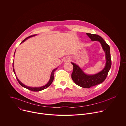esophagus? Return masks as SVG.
<instances>
[{
    "label": "esophagus",
    "instance_id": "1",
    "mask_svg": "<svg viewBox=\"0 0 126 126\" xmlns=\"http://www.w3.org/2000/svg\"><path fill=\"white\" fill-rule=\"evenodd\" d=\"M70 59H70V57H66V58H65V59L64 60V62H69L70 61Z\"/></svg>",
    "mask_w": 126,
    "mask_h": 126
}]
</instances>
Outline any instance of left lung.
I'll list each match as a JSON object with an SVG mask.
<instances>
[{"instance_id":"1","label":"left lung","mask_w":126,"mask_h":126,"mask_svg":"<svg viewBox=\"0 0 126 126\" xmlns=\"http://www.w3.org/2000/svg\"><path fill=\"white\" fill-rule=\"evenodd\" d=\"M92 41H97L100 42L102 47L105 53L106 60V64L103 69L99 73L89 75L85 73L76 64L71 62L73 66V72L71 77L73 82L77 85L85 88H89L103 82L111 67L112 62L110 54V48L109 45L99 35L86 33Z\"/></svg>"}]
</instances>
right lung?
Segmentation results:
<instances>
[{
  "mask_svg": "<svg viewBox=\"0 0 126 126\" xmlns=\"http://www.w3.org/2000/svg\"><path fill=\"white\" fill-rule=\"evenodd\" d=\"M36 35H31V36H29V37H27V38H26L24 40H23L22 42H21V43H23V42H24L25 41H26L28 38H30V37H33V36H36ZM14 54H15V52H14ZM57 68H55V69H54L53 71H52V72H51V76H50V80H49V82H48V83L47 84H46L45 85H44V86H41V87H28V86H26V85H25L24 84H23L22 82H21L19 80V79H18V78H17V76L16 75V74H15V71H14V68H13V72H14V74H15V77H16V79H17V81H18V82H19V83L20 84V85L21 86H22L23 87H24V88H26V89H28V90H31V91H41V90H44V89H46V88H48L51 84H52V83L53 82V80H54V72L57 70Z\"/></svg>",
  "mask_w": 126,
  "mask_h": 126,
  "instance_id": "1",
  "label": "right lung"
}]
</instances>
